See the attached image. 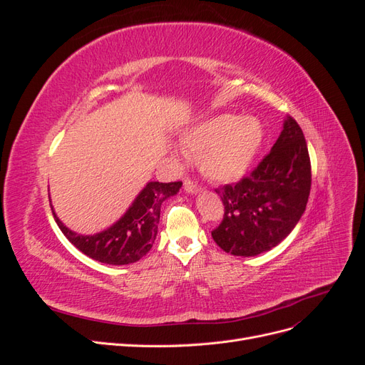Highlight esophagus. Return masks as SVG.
<instances>
[{
	"label": "esophagus",
	"instance_id": "esophagus-1",
	"mask_svg": "<svg viewBox=\"0 0 365 365\" xmlns=\"http://www.w3.org/2000/svg\"><path fill=\"white\" fill-rule=\"evenodd\" d=\"M184 190L187 193H197V192H200V185L193 182L192 180H185L184 181Z\"/></svg>",
	"mask_w": 365,
	"mask_h": 365
}]
</instances>
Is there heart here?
<instances>
[{
	"mask_svg": "<svg viewBox=\"0 0 365 365\" xmlns=\"http://www.w3.org/2000/svg\"><path fill=\"white\" fill-rule=\"evenodd\" d=\"M263 128L254 117L220 114L185 132L182 145L197 157L200 170L217 182L235 181L247 172L262 146Z\"/></svg>",
	"mask_w": 365,
	"mask_h": 365,
	"instance_id": "heart-1",
	"label": "heart"
}]
</instances>
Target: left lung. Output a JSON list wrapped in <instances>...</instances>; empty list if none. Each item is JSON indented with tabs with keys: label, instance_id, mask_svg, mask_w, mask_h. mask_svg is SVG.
<instances>
[{
	"label": "left lung",
	"instance_id": "1",
	"mask_svg": "<svg viewBox=\"0 0 365 365\" xmlns=\"http://www.w3.org/2000/svg\"><path fill=\"white\" fill-rule=\"evenodd\" d=\"M311 158L292 117L271 152L235 184L216 189L224 219L212 237L225 252L251 257L277 247L300 220L311 193Z\"/></svg>",
	"mask_w": 365,
	"mask_h": 365
}]
</instances>
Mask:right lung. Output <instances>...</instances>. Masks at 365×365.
<instances>
[{"label": "right lung", "mask_w": 365, "mask_h": 365, "mask_svg": "<svg viewBox=\"0 0 365 365\" xmlns=\"http://www.w3.org/2000/svg\"><path fill=\"white\" fill-rule=\"evenodd\" d=\"M181 185V181L148 182L121 219L94 236L74 233L61 222L53 208L51 212L63 236L88 257L108 264H129L150 251L158 233L161 204L178 193Z\"/></svg>", "instance_id": "right-lung-1"}]
</instances>
